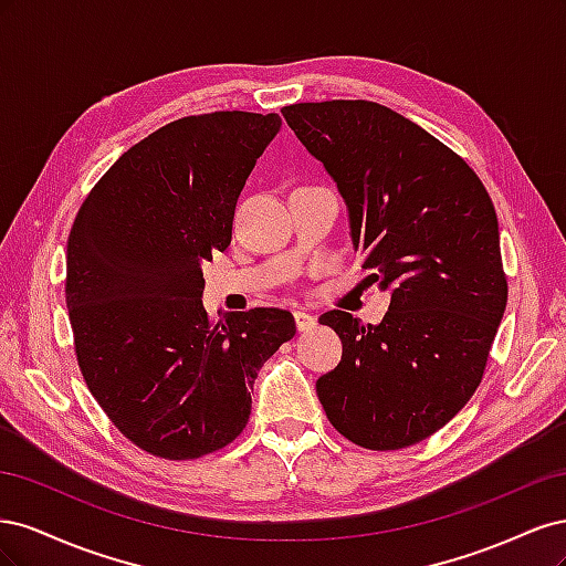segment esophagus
I'll use <instances>...</instances> for the list:
<instances>
[{"label": "esophagus", "instance_id": "obj_1", "mask_svg": "<svg viewBox=\"0 0 566 566\" xmlns=\"http://www.w3.org/2000/svg\"><path fill=\"white\" fill-rule=\"evenodd\" d=\"M295 325H297L300 333L312 331L316 325V318L312 314H306V312H295Z\"/></svg>", "mask_w": 566, "mask_h": 566}]
</instances>
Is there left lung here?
Wrapping results in <instances>:
<instances>
[{"label": "left lung", "mask_w": 566, "mask_h": 566, "mask_svg": "<svg viewBox=\"0 0 566 566\" xmlns=\"http://www.w3.org/2000/svg\"><path fill=\"white\" fill-rule=\"evenodd\" d=\"M285 123L337 181L370 283L391 290L380 325L318 321L342 361L316 382L335 430L370 451L432 437L484 378L507 304L499 217L474 169L373 101L285 106Z\"/></svg>", "instance_id": "obj_1"}]
</instances>
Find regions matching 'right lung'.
<instances>
[{
	"instance_id": "right-lung-1",
	"label": "right lung",
	"mask_w": 566,
	"mask_h": 566,
	"mask_svg": "<svg viewBox=\"0 0 566 566\" xmlns=\"http://www.w3.org/2000/svg\"><path fill=\"white\" fill-rule=\"evenodd\" d=\"M276 113L219 111L148 134L96 181L73 221L65 304L82 378L134 447L193 460L245 430L256 370L295 337L285 310L212 321L202 262L231 243Z\"/></svg>"
}]
</instances>
